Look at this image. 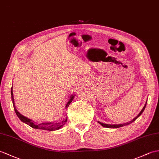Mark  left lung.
I'll return each instance as SVG.
<instances>
[{
	"mask_svg": "<svg viewBox=\"0 0 159 159\" xmlns=\"http://www.w3.org/2000/svg\"><path fill=\"white\" fill-rule=\"evenodd\" d=\"M146 103H147V102H146V104H145V106H143V109L141 110V112H140L139 113V114L138 115L136 116V117H135L134 119H133L131 121H130V122H129V123H124V124H119V125H108V124H105V123H101V122H99V121H98V123L100 124L102 126H103V127H106V128H119V127H123V126H125V125H129L130 123H133V122L134 121H135L136 119H138V118L141 115V114H142V112H143V110H144V109H145V108H146Z\"/></svg>",
	"mask_w": 159,
	"mask_h": 159,
	"instance_id": "obj_1",
	"label": "left lung"
}]
</instances>
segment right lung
<instances>
[{
  "label": "right lung",
  "instance_id": "right-lung-1",
  "mask_svg": "<svg viewBox=\"0 0 159 159\" xmlns=\"http://www.w3.org/2000/svg\"><path fill=\"white\" fill-rule=\"evenodd\" d=\"M11 99H12V102H13V108L15 110V112H16L17 116L18 118L23 122V123L28 125L29 126H30L32 128L34 129H43V130H48V131H55V130H58L60 129V128H61L64 125L66 124V122H67V117H66L64 120H62L61 121H59L56 122V123H44L41 124H34V123H33V121L28 119V118L25 117L17 111L16 106H15V102H14V98H13V87L11 89ZM75 98V95H71L70 98L67 102V104L66 105V108H67L70 104L72 102V99Z\"/></svg>",
  "mask_w": 159,
  "mask_h": 159
}]
</instances>
